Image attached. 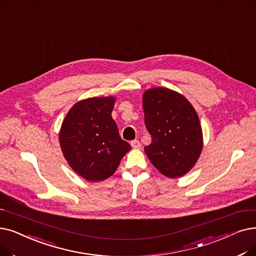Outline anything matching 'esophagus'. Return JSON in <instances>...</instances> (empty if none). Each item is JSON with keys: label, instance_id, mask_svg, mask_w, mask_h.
Wrapping results in <instances>:
<instances>
[{"label": "esophagus", "instance_id": "esophagus-1", "mask_svg": "<svg viewBox=\"0 0 256 256\" xmlns=\"http://www.w3.org/2000/svg\"><path fill=\"white\" fill-rule=\"evenodd\" d=\"M130 146L132 148H141V143L139 140H132L130 142Z\"/></svg>", "mask_w": 256, "mask_h": 256}]
</instances>
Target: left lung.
Segmentation results:
<instances>
[{
	"label": "left lung",
	"instance_id": "1",
	"mask_svg": "<svg viewBox=\"0 0 256 256\" xmlns=\"http://www.w3.org/2000/svg\"><path fill=\"white\" fill-rule=\"evenodd\" d=\"M144 124L152 143L144 148L152 164L161 174L179 178L190 172L201 154L202 128L187 99L166 88L143 94Z\"/></svg>",
	"mask_w": 256,
	"mask_h": 256
}]
</instances>
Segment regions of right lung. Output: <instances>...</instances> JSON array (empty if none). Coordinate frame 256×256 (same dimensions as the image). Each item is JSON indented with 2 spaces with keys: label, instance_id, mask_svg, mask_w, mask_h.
Here are the masks:
<instances>
[{
  "label": "right lung",
  "instance_id": "add662e5",
  "mask_svg": "<svg viewBox=\"0 0 256 256\" xmlns=\"http://www.w3.org/2000/svg\"><path fill=\"white\" fill-rule=\"evenodd\" d=\"M114 104V97L84 99L75 104L62 121V154L72 170L88 181H102L112 176L132 148L119 136L110 115Z\"/></svg>",
  "mask_w": 256,
  "mask_h": 256
}]
</instances>
